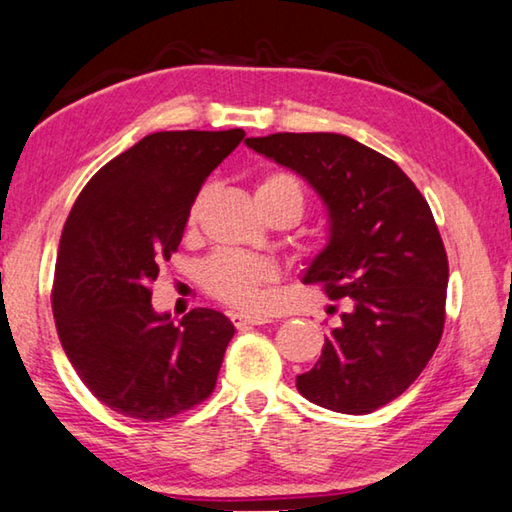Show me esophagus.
I'll use <instances>...</instances> for the list:
<instances>
[{"mask_svg":"<svg viewBox=\"0 0 512 512\" xmlns=\"http://www.w3.org/2000/svg\"><path fill=\"white\" fill-rule=\"evenodd\" d=\"M231 322L236 329H247V326H256V324H265L267 317L263 315H254V313H231Z\"/></svg>","mask_w":512,"mask_h":512,"instance_id":"34e87169","label":"esophagus"}]
</instances>
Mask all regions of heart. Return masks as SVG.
<instances>
[{
	"instance_id": "1",
	"label": "heart",
	"mask_w": 512,
	"mask_h": 512,
	"mask_svg": "<svg viewBox=\"0 0 512 512\" xmlns=\"http://www.w3.org/2000/svg\"><path fill=\"white\" fill-rule=\"evenodd\" d=\"M206 199V188H201L188 208V224H195ZM258 206L270 211L274 206H290L292 211L301 215L304 211V188L288 172H272L261 179L256 188ZM276 279V270L272 263L263 258H254L247 254H217L204 265V281L208 292L215 299L229 306L251 308L261 301L263 288Z\"/></svg>"
}]
</instances>
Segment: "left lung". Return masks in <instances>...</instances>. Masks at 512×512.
<instances>
[{
    "label": "left lung",
    "mask_w": 512,
    "mask_h": 512,
    "mask_svg": "<svg viewBox=\"0 0 512 512\" xmlns=\"http://www.w3.org/2000/svg\"><path fill=\"white\" fill-rule=\"evenodd\" d=\"M245 142L301 174L329 206V245L304 283L345 299V311L297 390L347 415L390 404L422 374L445 329L449 263L429 204L395 161L340 133Z\"/></svg>",
    "instance_id": "obj_1"
}]
</instances>
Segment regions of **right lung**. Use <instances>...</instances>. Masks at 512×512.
<instances>
[{"label":"right lung","instance_id":"right-lung-1","mask_svg":"<svg viewBox=\"0 0 512 512\" xmlns=\"http://www.w3.org/2000/svg\"><path fill=\"white\" fill-rule=\"evenodd\" d=\"M242 138V129L149 133L86 183L63 226L58 338L92 395L133 420L163 422L215 390L236 329L213 308L174 324L152 308V283L181 245L201 183Z\"/></svg>","mask_w":512,"mask_h":512}]
</instances>
